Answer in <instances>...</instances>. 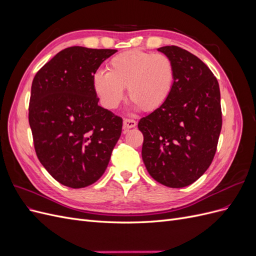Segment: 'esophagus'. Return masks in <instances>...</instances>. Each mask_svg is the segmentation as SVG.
<instances>
[{
  "instance_id": "1",
  "label": "esophagus",
  "mask_w": 256,
  "mask_h": 256,
  "mask_svg": "<svg viewBox=\"0 0 256 256\" xmlns=\"http://www.w3.org/2000/svg\"><path fill=\"white\" fill-rule=\"evenodd\" d=\"M136 126V122L132 118H125L124 120V129L128 130L130 128H134Z\"/></svg>"
}]
</instances>
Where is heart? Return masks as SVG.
Here are the masks:
<instances>
[{
  "label": "heart",
  "mask_w": 256,
  "mask_h": 256,
  "mask_svg": "<svg viewBox=\"0 0 256 256\" xmlns=\"http://www.w3.org/2000/svg\"><path fill=\"white\" fill-rule=\"evenodd\" d=\"M109 72L97 70L92 74V88L106 109L114 110L125 96L144 111L160 108L171 95L175 67L166 54L140 50L122 52L111 58Z\"/></svg>",
  "instance_id": "b5f03b06"
}]
</instances>
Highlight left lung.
Returning <instances> with one entry per match:
<instances>
[{
	"mask_svg": "<svg viewBox=\"0 0 256 256\" xmlns=\"http://www.w3.org/2000/svg\"><path fill=\"white\" fill-rule=\"evenodd\" d=\"M158 51L172 60L171 95L138 124L143 162L154 180L170 188L194 182L212 164L222 128L219 83L202 60L177 46Z\"/></svg>",
	"mask_w": 256,
	"mask_h": 256,
	"instance_id": "1",
	"label": "left lung"
}]
</instances>
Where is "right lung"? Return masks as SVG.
<instances>
[{
  "instance_id": "right-lung-1",
  "label": "right lung",
  "mask_w": 256,
  "mask_h": 256,
  "mask_svg": "<svg viewBox=\"0 0 256 256\" xmlns=\"http://www.w3.org/2000/svg\"><path fill=\"white\" fill-rule=\"evenodd\" d=\"M116 50L69 47L34 76L28 122L35 152L60 184L79 189L97 182L109 164L122 120L98 106L92 74Z\"/></svg>"
}]
</instances>
